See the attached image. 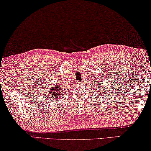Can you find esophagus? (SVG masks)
<instances>
[{
	"label": "esophagus",
	"instance_id": "34e87169",
	"mask_svg": "<svg viewBox=\"0 0 151 151\" xmlns=\"http://www.w3.org/2000/svg\"><path fill=\"white\" fill-rule=\"evenodd\" d=\"M77 83H81V81H78V82H77Z\"/></svg>",
	"mask_w": 151,
	"mask_h": 151
}]
</instances>
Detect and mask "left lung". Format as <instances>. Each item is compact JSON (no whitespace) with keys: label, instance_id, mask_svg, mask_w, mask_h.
Here are the masks:
<instances>
[{"label":"left lung","instance_id":"obj_1","mask_svg":"<svg viewBox=\"0 0 151 151\" xmlns=\"http://www.w3.org/2000/svg\"><path fill=\"white\" fill-rule=\"evenodd\" d=\"M97 80H99V79H97ZM102 81V80H101ZM101 82V81H100ZM95 86H94V88H96L98 92H100V93H101L104 94V96L105 97V95H107V93L109 94V91H111V88L110 87H107L105 86V85H103L102 83H99V81H98V83H96L95 82ZM100 95V93H99Z\"/></svg>","mask_w":151,"mask_h":151}]
</instances>
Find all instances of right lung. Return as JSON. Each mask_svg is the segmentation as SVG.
<instances>
[{
  "label": "right lung",
  "instance_id": "obj_1",
  "mask_svg": "<svg viewBox=\"0 0 151 151\" xmlns=\"http://www.w3.org/2000/svg\"><path fill=\"white\" fill-rule=\"evenodd\" d=\"M44 95L46 99L51 100L52 101H58L65 93L64 87H62V84L58 83L54 84L52 86H45L42 88Z\"/></svg>",
  "mask_w": 151,
  "mask_h": 151
}]
</instances>
